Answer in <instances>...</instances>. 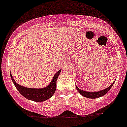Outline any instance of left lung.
Masks as SVG:
<instances>
[{
    "instance_id": "obj_1",
    "label": "left lung",
    "mask_w": 127,
    "mask_h": 127,
    "mask_svg": "<svg viewBox=\"0 0 127 127\" xmlns=\"http://www.w3.org/2000/svg\"><path fill=\"white\" fill-rule=\"evenodd\" d=\"M114 82L111 85H110L108 87L106 88V89H103V90H100V91H98V92H87V91H84V90H81L79 88L77 87L76 86V88H77V90L78 91V92L82 95V96H85V97L89 98H99L100 96H103L104 95H105L112 88V87L113 86Z\"/></svg>"
}]
</instances>
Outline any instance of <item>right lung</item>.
<instances>
[{"label":"right lung","instance_id":"1","mask_svg":"<svg viewBox=\"0 0 127 127\" xmlns=\"http://www.w3.org/2000/svg\"><path fill=\"white\" fill-rule=\"evenodd\" d=\"M60 72H61V69L54 75L52 80L47 86L43 88H39V89L27 88L22 86L21 85H19L18 83L15 82V80L12 77L11 73H10V77H11V79L14 85L22 95L30 100L42 102L50 98L54 95L57 87V80Z\"/></svg>","mask_w":127,"mask_h":127}]
</instances>
